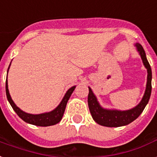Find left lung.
Here are the masks:
<instances>
[{
	"label": "left lung",
	"instance_id": "1",
	"mask_svg": "<svg viewBox=\"0 0 157 157\" xmlns=\"http://www.w3.org/2000/svg\"><path fill=\"white\" fill-rule=\"evenodd\" d=\"M137 49L141 56V58L143 59V62L145 67L147 70V87H146L145 93L143 96L141 102L138 104L136 107L128 110H105L101 107L99 105L95 95L93 94L92 89L89 88V93L87 98V102H88V107L92 117L96 122L100 125L105 126V127H120L124 125H127L135 120L143 112L144 108L149 101L151 92V69L148 63L146 54L143 47L140 44H136Z\"/></svg>",
	"mask_w": 157,
	"mask_h": 157
}]
</instances>
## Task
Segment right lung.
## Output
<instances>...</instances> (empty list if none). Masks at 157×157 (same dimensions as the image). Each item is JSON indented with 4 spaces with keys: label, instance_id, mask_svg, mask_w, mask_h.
Returning <instances> with one entry per match:
<instances>
[{
    "label": "right lung",
    "instance_id": "right-lung-1",
    "mask_svg": "<svg viewBox=\"0 0 157 157\" xmlns=\"http://www.w3.org/2000/svg\"><path fill=\"white\" fill-rule=\"evenodd\" d=\"M9 68H8V70H9ZM75 88V86H74V87H70V89L68 90L66 94L63 98V100L61 101L60 104L54 110L48 113L39 114V115H32V114H28V113L24 112L18 106H16V105L14 104L13 100L10 98V95L9 90H8L7 78L6 82V92L7 99L9 101L10 104L11 105L12 108L16 112L17 115H19V117L26 123H29V124H31L33 125H37V126H42V127H47V126L56 124L57 123H59L61 120L64 112H65V107H66L67 101L70 99V96L72 94V92H74Z\"/></svg>",
    "mask_w": 157,
    "mask_h": 157
}]
</instances>
